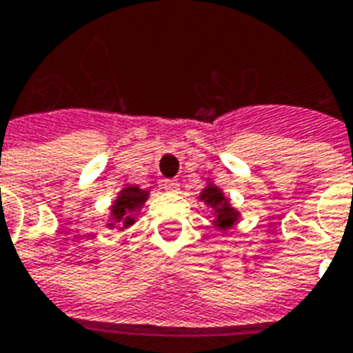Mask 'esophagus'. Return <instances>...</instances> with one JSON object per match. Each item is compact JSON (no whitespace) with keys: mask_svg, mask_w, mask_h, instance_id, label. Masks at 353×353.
Instances as JSON below:
<instances>
[{"mask_svg":"<svg viewBox=\"0 0 353 353\" xmlns=\"http://www.w3.org/2000/svg\"><path fill=\"white\" fill-rule=\"evenodd\" d=\"M179 188H180L179 180L171 179V180H165V182H163V190L171 191V193H176V191H179Z\"/></svg>","mask_w":353,"mask_h":353,"instance_id":"34e87169","label":"esophagus"}]
</instances>
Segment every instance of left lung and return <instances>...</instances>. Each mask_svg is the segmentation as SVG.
<instances>
[{"label":"left lung","instance_id":"obj_1","mask_svg":"<svg viewBox=\"0 0 353 353\" xmlns=\"http://www.w3.org/2000/svg\"><path fill=\"white\" fill-rule=\"evenodd\" d=\"M199 201L204 202L214 212V226L223 234L230 230L241 217V214L230 204V199L225 195V191L214 184V180H208L206 188L199 195Z\"/></svg>","mask_w":353,"mask_h":353}]
</instances>
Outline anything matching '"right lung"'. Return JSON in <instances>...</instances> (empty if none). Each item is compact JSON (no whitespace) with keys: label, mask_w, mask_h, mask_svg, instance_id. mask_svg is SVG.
Instances as JSON below:
<instances>
[{"label":"right lung","mask_w":353,"mask_h":353,"mask_svg":"<svg viewBox=\"0 0 353 353\" xmlns=\"http://www.w3.org/2000/svg\"><path fill=\"white\" fill-rule=\"evenodd\" d=\"M149 195H151L149 190H141L139 185H123V190L117 193V196L110 204V217H108L106 226L116 228L119 232L127 230L128 226H132L136 223L139 210L143 208Z\"/></svg>","instance_id":"obj_1"}]
</instances>
